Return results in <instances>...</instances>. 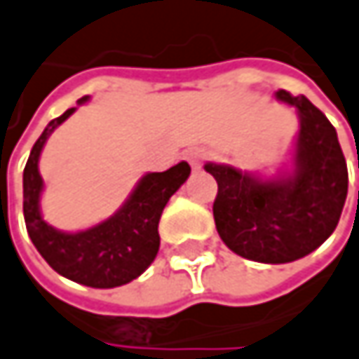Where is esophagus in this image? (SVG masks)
<instances>
[{"label":"esophagus","mask_w":359,"mask_h":359,"mask_svg":"<svg viewBox=\"0 0 359 359\" xmlns=\"http://www.w3.org/2000/svg\"><path fill=\"white\" fill-rule=\"evenodd\" d=\"M187 160H189V164L197 170V168H201V164H203V160H205V154L201 151V149H197V147H193V149H189L187 154Z\"/></svg>","instance_id":"obj_1"}]
</instances>
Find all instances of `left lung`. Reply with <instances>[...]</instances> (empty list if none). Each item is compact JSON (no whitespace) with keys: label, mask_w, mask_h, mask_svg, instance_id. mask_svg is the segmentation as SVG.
Returning <instances> with one entry per match:
<instances>
[{"label":"left lung","mask_w":359,"mask_h":359,"mask_svg":"<svg viewBox=\"0 0 359 359\" xmlns=\"http://www.w3.org/2000/svg\"><path fill=\"white\" fill-rule=\"evenodd\" d=\"M276 98L300 116L290 175L265 180L228 164H205L217 182L213 219L219 238L236 255L271 265L302 259L323 245L347 197V164L335 127L306 96L279 90Z\"/></svg>","instance_id":"8db88e82"}]
</instances>
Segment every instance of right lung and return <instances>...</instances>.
<instances>
[{
	"label": "right lung",
	"mask_w": 359,
	"mask_h": 359,
	"mask_svg": "<svg viewBox=\"0 0 359 359\" xmlns=\"http://www.w3.org/2000/svg\"><path fill=\"white\" fill-rule=\"evenodd\" d=\"M88 96L78 100L83 104ZM76 109L53 118L32 146L24 168V222L28 236L59 276L88 287H116L140 277L158 255V222L168 199L189 179L191 166L179 162L164 172H149L137 182L129 199L109 219L82 230L61 232L41 215L43 179L39 158L49 135Z\"/></svg>",
	"instance_id": "obj_1"
}]
</instances>
